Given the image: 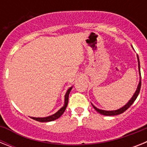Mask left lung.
<instances>
[{"label":"left lung","mask_w":147,"mask_h":147,"mask_svg":"<svg viewBox=\"0 0 147 147\" xmlns=\"http://www.w3.org/2000/svg\"><path fill=\"white\" fill-rule=\"evenodd\" d=\"M137 58H138V71H139V74H140V82H139V84H138V88H137V89H136V93H135L134 95L132 96V97L131 98V99L129 100V102H127V104H126L124 107H122L121 108L119 109V110H111V111H108V110H100V109H98L97 107H95L94 105H93V108L96 110L97 112L99 113L100 114H102V115H119V114L123 113L124 111H126V110L129 108L131 105L133 104V102L136 101V99L137 98L138 96V94H139V92H140V90H141V70H140V62H139V58H138V55H137Z\"/></svg>","instance_id":"left-lung-1"}]
</instances>
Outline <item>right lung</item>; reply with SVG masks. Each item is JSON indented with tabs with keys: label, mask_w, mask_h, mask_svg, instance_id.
<instances>
[{
	"label": "right lung",
	"mask_w": 147,
	"mask_h": 147,
	"mask_svg": "<svg viewBox=\"0 0 147 147\" xmlns=\"http://www.w3.org/2000/svg\"><path fill=\"white\" fill-rule=\"evenodd\" d=\"M71 89H72V87L67 90V92H66V93H65V95L64 106H63L62 108L59 109L57 112L56 113H54V115H50V116H48V117H45V118H35V117H31V118H32V119H34V120H36V121H40V122L52 121H54V120H56V119H59L61 115L63 114V113H64L66 107H67V103H68V96H69V93H70V92H71Z\"/></svg>",
	"instance_id": "obj_1"
}]
</instances>
